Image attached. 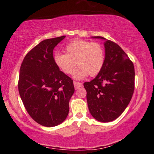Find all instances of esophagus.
Wrapping results in <instances>:
<instances>
[{"mask_svg":"<svg viewBox=\"0 0 154 154\" xmlns=\"http://www.w3.org/2000/svg\"><path fill=\"white\" fill-rule=\"evenodd\" d=\"M82 85H83L82 83L76 82V81H75V82H74V86H75V89H78L79 88L82 87Z\"/></svg>","mask_w":154,"mask_h":154,"instance_id":"esophagus-1","label":"esophagus"}]
</instances>
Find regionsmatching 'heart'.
Wrapping results in <instances>:
<instances>
[{"label": "heart", "instance_id": "1", "mask_svg": "<svg viewBox=\"0 0 154 154\" xmlns=\"http://www.w3.org/2000/svg\"><path fill=\"white\" fill-rule=\"evenodd\" d=\"M66 54L56 53L54 56L56 66L63 73L69 75L75 68L73 77L76 79L95 77L100 73L105 62V51L99 43L75 40L66 45Z\"/></svg>", "mask_w": 154, "mask_h": 154}]
</instances>
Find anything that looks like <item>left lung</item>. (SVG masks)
Wrapping results in <instances>:
<instances>
[{
  "mask_svg": "<svg viewBox=\"0 0 154 154\" xmlns=\"http://www.w3.org/2000/svg\"><path fill=\"white\" fill-rule=\"evenodd\" d=\"M105 40V62L91 82L84 83L90 113L98 121L109 122L122 114L135 89V69L128 55L117 44Z\"/></svg>",
  "mask_w": 154,
  "mask_h": 154,
  "instance_id": "left-lung-1",
  "label": "left lung"
}]
</instances>
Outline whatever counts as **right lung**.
<instances>
[{
    "mask_svg": "<svg viewBox=\"0 0 154 154\" xmlns=\"http://www.w3.org/2000/svg\"><path fill=\"white\" fill-rule=\"evenodd\" d=\"M65 36L44 40L26 55L19 71V93L29 116L45 127L62 123L75 93L73 80L55 64L53 51Z\"/></svg>",
    "mask_w": 154,
    "mask_h": 154,
    "instance_id": "right-lung-1",
    "label": "right lung"
}]
</instances>
